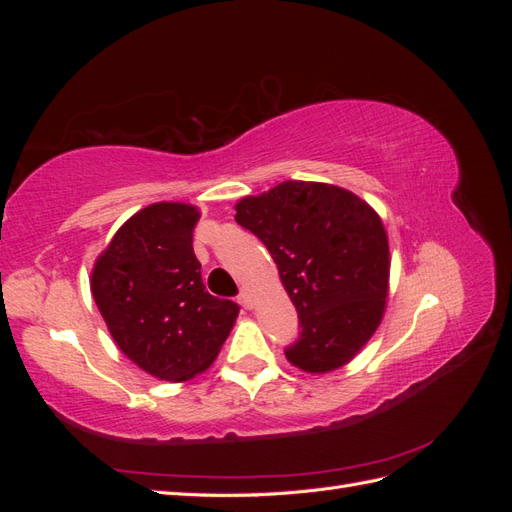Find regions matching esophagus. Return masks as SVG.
Masks as SVG:
<instances>
[{
  "label": "esophagus",
  "instance_id": "esophagus-1",
  "mask_svg": "<svg viewBox=\"0 0 512 512\" xmlns=\"http://www.w3.org/2000/svg\"><path fill=\"white\" fill-rule=\"evenodd\" d=\"M237 301H239V303H241V307H245V309H250V307L254 305V301H252V294H250V290H247V288H243V290L239 292Z\"/></svg>",
  "mask_w": 512,
  "mask_h": 512
}]
</instances>
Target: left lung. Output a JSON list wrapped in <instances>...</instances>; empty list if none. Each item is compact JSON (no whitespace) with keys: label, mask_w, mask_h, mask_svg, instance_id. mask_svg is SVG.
Returning <instances> with one entry per match:
<instances>
[{"label":"left lung","mask_w":512,"mask_h":512,"mask_svg":"<svg viewBox=\"0 0 512 512\" xmlns=\"http://www.w3.org/2000/svg\"><path fill=\"white\" fill-rule=\"evenodd\" d=\"M237 224L267 245L299 314L284 352L309 374L346 365L374 335L389 294V241L378 213L329 183L284 181L237 205Z\"/></svg>","instance_id":"1"}]
</instances>
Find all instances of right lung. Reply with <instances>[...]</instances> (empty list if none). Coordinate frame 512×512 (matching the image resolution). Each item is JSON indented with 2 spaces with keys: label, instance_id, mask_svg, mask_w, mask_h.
<instances>
[{
  "label": "right lung",
  "instance_id": "obj_1",
  "mask_svg": "<svg viewBox=\"0 0 512 512\" xmlns=\"http://www.w3.org/2000/svg\"><path fill=\"white\" fill-rule=\"evenodd\" d=\"M192 205L156 203L123 224L91 273V292L121 352L147 374L183 382L205 371L239 305L207 292Z\"/></svg>",
  "mask_w": 512,
  "mask_h": 512
}]
</instances>
